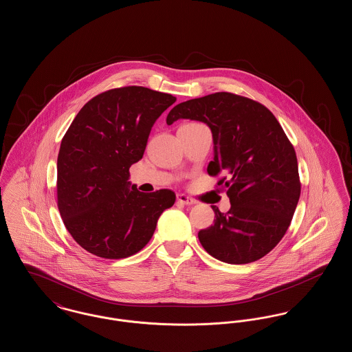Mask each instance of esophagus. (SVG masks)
Masks as SVG:
<instances>
[{
  "label": "esophagus",
  "instance_id": "obj_1",
  "mask_svg": "<svg viewBox=\"0 0 352 352\" xmlns=\"http://www.w3.org/2000/svg\"><path fill=\"white\" fill-rule=\"evenodd\" d=\"M177 201H179V203H182V204H186V206H192V204L197 203L194 199H191L190 197H187V195H184V194H178V195H177Z\"/></svg>",
  "mask_w": 352,
  "mask_h": 352
}]
</instances>
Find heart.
Segmentation results:
<instances>
[{
  "label": "heart",
  "instance_id": "obj_1",
  "mask_svg": "<svg viewBox=\"0 0 352 352\" xmlns=\"http://www.w3.org/2000/svg\"><path fill=\"white\" fill-rule=\"evenodd\" d=\"M186 125H191V124H186Z\"/></svg>",
  "mask_w": 352,
  "mask_h": 352
}]
</instances>
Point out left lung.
Segmentation results:
<instances>
[{
  "label": "left lung",
  "instance_id": "obj_1",
  "mask_svg": "<svg viewBox=\"0 0 352 352\" xmlns=\"http://www.w3.org/2000/svg\"><path fill=\"white\" fill-rule=\"evenodd\" d=\"M188 118L212 133L210 175L224 174L231 208L217 206L215 224L198 234L203 248L227 264L253 263L272 251L287 231L301 195L298 162L280 122L257 101L217 92L184 101L166 122Z\"/></svg>",
  "mask_w": 352,
  "mask_h": 352
}]
</instances>
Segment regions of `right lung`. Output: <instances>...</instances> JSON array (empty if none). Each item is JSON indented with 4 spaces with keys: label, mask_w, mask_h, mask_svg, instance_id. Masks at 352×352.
Listing matches in <instances>:
<instances>
[{
    "label": "right lung",
    "mask_w": 352,
    "mask_h": 352,
    "mask_svg": "<svg viewBox=\"0 0 352 352\" xmlns=\"http://www.w3.org/2000/svg\"><path fill=\"white\" fill-rule=\"evenodd\" d=\"M175 96L145 87H122L88 101L74 118L58 154V208L74 240L104 258L141 251L171 190L141 192L129 168L146 148L151 128Z\"/></svg>",
    "instance_id": "add662e5"
}]
</instances>
